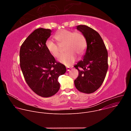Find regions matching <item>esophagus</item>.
Segmentation results:
<instances>
[{"label": "esophagus", "mask_w": 131, "mask_h": 131, "mask_svg": "<svg viewBox=\"0 0 131 131\" xmlns=\"http://www.w3.org/2000/svg\"><path fill=\"white\" fill-rule=\"evenodd\" d=\"M70 69V67H66V70L67 71H69Z\"/></svg>", "instance_id": "obj_1"}]
</instances>
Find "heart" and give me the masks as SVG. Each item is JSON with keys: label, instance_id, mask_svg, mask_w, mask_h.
<instances>
[{"label": "heart", "instance_id": "heart-1", "mask_svg": "<svg viewBox=\"0 0 131 131\" xmlns=\"http://www.w3.org/2000/svg\"><path fill=\"white\" fill-rule=\"evenodd\" d=\"M54 38L58 44L52 39H48L46 42V47L50 54L55 58L60 54V48L65 45V53L60 55L58 61L61 63L69 66L72 65L77 60V55L81 56L84 53L86 43L84 35L80 32L63 29L56 34Z\"/></svg>", "mask_w": 131, "mask_h": 131}]
</instances>
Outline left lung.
<instances>
[{
    "mask_svg": "<svg viewBox=\"0 0 131 131\" xmlns=\"http://www.w3.org/2000/svg\"><path fill=\"white\" fill-rule=\"evenodd\" d=\"M77 29L84 35L87 48L82 60L74 66L79 72L74 83L80 92L90 94L100 88L105 78L108 67V52L96 31L83 25L77 26Z\"/></svg>",
    "mask_w": 131,
    "mask_h": 131,
    "instance_id": "8db88e82",
    "label": "left lung"
}]
</instances>
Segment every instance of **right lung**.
I'll list each match as a JSON object with an SVG mask.
<instances>
[{"label": "right lung", "instance_id": "right-lung-1", "mask_svg": "<svg viewBox=\"0 0 131 131\" xmlns=\"http://www.w3.org/2000/svg\"><path fill=\"white\" fill-rule=\"evenodd\" d=\"M52 30L39 28L30 34L20 51V67L29 88L43 97L57 93L60 88L58 78L66 72V67L57 62L46 47Z\"/></svg>", "mask_w": 131, "mask_h": 131}]
</instances>
